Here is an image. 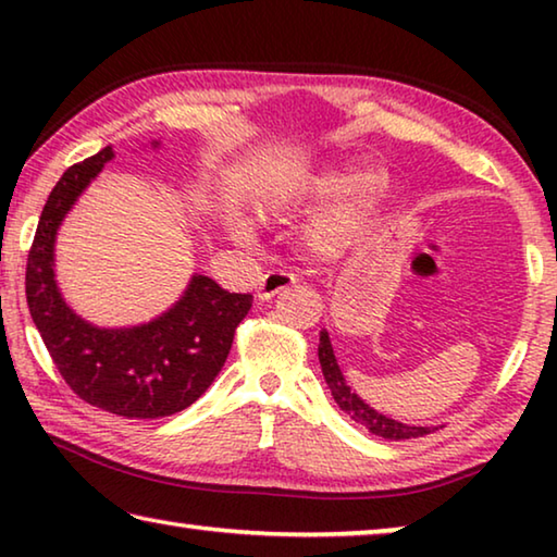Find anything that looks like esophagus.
Segmentation results:
<instances>
[{
	"mask_svg": "<svg viewBox=\"0 0 557 557\" xmlns=\"http://www.w3.org/2000/svg\"><path fill=\"white\" fill-rule=\"evenodd\" d=\"M287 287H289V275H287V272H282V270H272V272H268L265 277L260 280L258 297H260V299H270V297L280 295V292H282V289H287Z\"/></svg>",
	"mask_w": 557,
	"mask_h": 557,
	"instance_id": "1",
	"label": "esophagus"
}]
</instances>
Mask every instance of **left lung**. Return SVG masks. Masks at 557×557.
Wrapping results in <instances>:
<instances>
[{
	"mask_svg": "<svg viewBox=\"0 0 557 557\" xmlns=\"http://www.w3.org/2000/svg\"><path fill=\"white\" fill-rule=\"evenodd\" d=\"M112 159V147L100 149L53 186L26 262V301L55 369L83 400L122 418H166L199 400L219 375L252 297L194 272L182 295L147 322L100 326L75 312L55 277V238Z\"/></svg>",
	"mask_w": 557,
	"mask_h": 557,
	"instance_id": "obj_1",
	"label": "left lung"
}]
</instances>
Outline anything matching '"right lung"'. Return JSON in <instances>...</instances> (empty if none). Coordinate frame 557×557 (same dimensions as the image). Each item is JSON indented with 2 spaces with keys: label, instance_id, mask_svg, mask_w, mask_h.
<instances>
[{
  "label": "right lung",
  "instance_id": "1",
  "mask_svg": "<svg viewBox=\"0 0 557 557\" xmlns=\"http://www.w3.org/2000/svg\"><path fill=\"white\" fill-rule=\"evenodd\" d=\"M319 342H322L324 348L329 346L326 332L322 334V338H319ZM319 351H322V348H319ZM334 398L338 403V408L346 410L356 422H361V425L369 428V432H373V435H379V437H385V440H410V437L428 435V428L405 425V422L393 420V418H388V414H383V412H379L375 408H371V405L366 403L356 391L348 388L346 383L338 391H334Z\"/></svg>",
  "mask_w": 557,
  "mask_h": 557
}]
</instances>
